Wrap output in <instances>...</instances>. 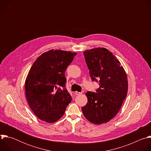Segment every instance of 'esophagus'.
I'll return each mask as SVG.
<instances>
[{
	"label": "esophagus",
	"mask_w": 151,
	"mask_h": 151,
	"mask_svg": "<svg viewBox=\"0 0 151 151\" xmlns=\"http://www.w3.org/2000/svg\"><path fill=\"white\" fill-rule=\"evenodd\" d=\"M82 94V92H78V91H76V92H75V94L77 95V96L80 95V94Z\"/></svg>",
	"instance_id": "esophagus-1"
}]
</instances>
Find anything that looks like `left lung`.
I'll list each match as a JSON object with an SVG mask.
<instances>
[{
	"label": "left lung",
	"mask_w": 151,
	"mask_h": 151,
	"mask_svg": "<svg viewBox=\"0 0 151 151\" xmlns=\"http://www.w3.org/2000/svg\"><path fill=\"white\" fill-rule=\"evenodd\" d=\"M93 81H99L96 93H85L88 102L82 107L84 116L95 124L106 123L119 112L128 92L127 73L119 60L104 48L83 52Z\"/></svg>",
	"instance_id": "left-lung-1"
}]
</instances>
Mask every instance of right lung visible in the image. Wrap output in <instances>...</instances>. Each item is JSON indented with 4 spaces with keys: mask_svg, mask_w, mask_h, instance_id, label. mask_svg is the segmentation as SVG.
Wrapping results in <instances>:
<instances>
[{
    "mask_svg": "<svg viewBox=\"0 0 151 151\" xmlns=\"http://www.w3.org/2000/svg\"><path fill=\"white\" fill-rule=\"evenodd\" d=\"M76 54L51 50L43 53L33 64L25 82L26 96L32 111L40 120L56 122L71 102L64 72Z\"/></svg>",
    "mask_w": 151,
    "mask_h": 151,
    "instance_id": "1",
    "label": "right lung"
}]
</instances>
